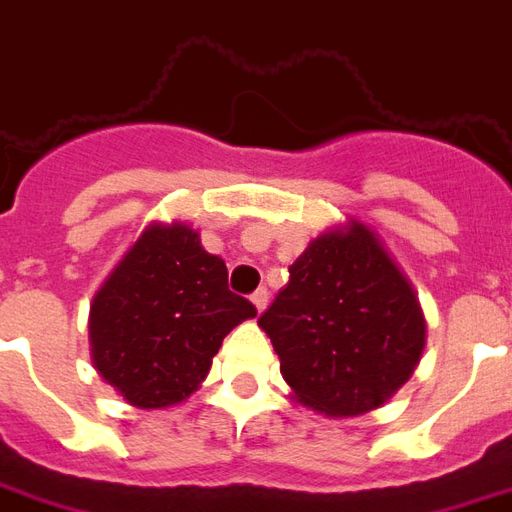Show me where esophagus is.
<instances>
[{"label": "esophagus", "mask_w": 512, "mask_h": 512, "mask_svg": "<svg viewBox=\"0 0 512 512\" xmlns=\"http://www.w3.org/2000/svg\"><path fill=\"white\" fill-rule=\"evenodd\" d=\"M252 304H255L257 312H263V309H266V306H268V290H266V287H260V290H255V293H252Z\"/></svg>", "instance_id": "34e87169"}]
</instances>
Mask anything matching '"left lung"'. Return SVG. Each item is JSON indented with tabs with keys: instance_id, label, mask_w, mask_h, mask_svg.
I'll return each instance as SVG.
<instances>
[{
	"instance_id": "left-lung-1",
	"label": "left lung",
	"mask_w": 512,
	"mask_h": 512,
	"mask_svg": "<svg viewBox=\"0 0 512 512\" xmlns=\"http://www.w3.org/2000/svg\"><path fill=\"white\" fill-rule=\"evenodd\" d=\"M257 325L295 399L331 418L385 404L410 380L426 344L410 279L355 219L306 246Z\"/></svg>"
}]
</instances>
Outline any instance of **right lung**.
<instances>
[{"instance_id":"obj_1","label":"right lung","mask_w":512,"mask_h":512,"mask_svg":"<svg viewBox=\"0 0 512 512\" xmlns=\"http://www.w3.org/2000/svg\"><path fill=\"white\" fill-rule=\"evenodd\" d=\"M257 309L227 290L225 260L184 222L149 225L89 314L94 369L140 410L179 404L206 380L222 339Z\"/></svg>"}]
</instances>
